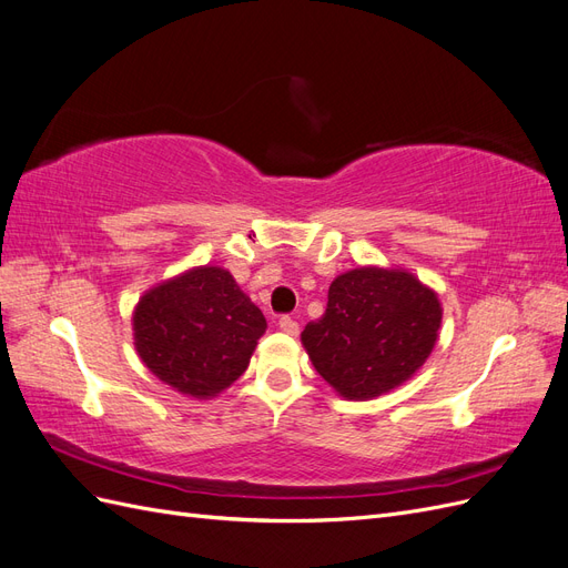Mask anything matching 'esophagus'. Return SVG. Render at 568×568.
<instances>
[{
	"mask_svg": "<svg viewBox=\"0 0 568 568\" xmlns=\"http://www.w3.org/2000/svg\"><path fill=\"white\" fill-rule=\"evenodd\" d=\"M280 329L288 336H296L298 334V322L291 315H284V317H280Z\"/></svg>",
	"mask_w": 568,
	"mask_h": 568,
	"instance_id": "obj_1",
	"label": "esophagus"
}]
</instances>
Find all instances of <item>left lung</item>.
<instances>
[{"label":"left lung","mask_w":568,"mask_h":568,"mask_svg":"<svg viewBox=\"0 0 568 568\" xmlns=\"http://www.w3.org/2000/svg\"><path fill=\"white\" fill-rule=\"evenodd\" d=\"M443 320L434 288L415 274L357 267L338 274L320 320L301 334L315 369L346 400L405 384L432 355Z\"/></svg>","instance_id":"obj_1"}]
</instances>
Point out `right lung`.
Returning a JSON list of instances; mask_svg holds the SVG:
<instances>
[{
	"instance_id": "obj_1",
	"label": "right lung",
	"mask_w": 568,
	"mask_h": 568,
	"mask_svg": "<svg viewBox=\"0 0 568 568\" xmlns=\"http://www.w3.org/2000/svg\"><path fill=\"white\" fill-rule=\"evenodd\" d=\"M132 329L142 363L163 384L213 398L246 372L267 322L227 270L203 265L146 291Z\"/></svg>"
}]
</instances>
